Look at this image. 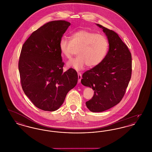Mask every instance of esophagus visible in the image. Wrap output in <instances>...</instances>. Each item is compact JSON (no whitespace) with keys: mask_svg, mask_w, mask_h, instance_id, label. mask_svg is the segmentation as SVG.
<instances>
[{"mask_svg":"<svg viewBox=\"0 0 152 152\" xmlns=\"http://www.w3.org/2000/svg\"><path fill=\"white\" fill-rule=\"evenodd\" d=\"M82 78V75L81 73H78V82L80 83L81 82V80Z\"/></svg>","mask_w":152,"mask_h":152,"instance_id":"esophagus-1","label":"esophagus"}]
</instances>
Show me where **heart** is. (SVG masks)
<instances>
[{"label":"heart","instance_id":"1","mask_svg":"<svg viewBox=\"0 0 152 152\" xmlns=\"http://www.w3.org/2000/svg\"><path fill=\"white\" fill-rule=\"evenodd\" d=\"M71 40L62 37L59 42V50L61 55L71 59L78 50L79 56L69 61L67 66L80 71L87 65L93 68L99 65L105 58L108 50L107 38L87 29H80L74 32Z\"/></svg>","mask_w":152,"mask_h":152}]
</instances>
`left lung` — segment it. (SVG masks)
Returning <instances> with one entry per match:
<instances>
[{"label":"left lung","instance_id":"obj_1","mask_svg":"<svg viewBox=\"0 0 152 152\" xmlns=\"http://www.w3.org/2000/svg\"><path fill=\"white\" fill-rule=\"evenodd\" d=\"M96 25L107 36L109 51L101 63L83 73L81 83L94 91L93 97L86 102L87 108L93 112H101L122 100L131 78L132 55L117 33Z\"/></svg>","mask_w":152,"mask_h":152}]
</instances>
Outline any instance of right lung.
Returning <instances> with one entry per match:
<instances>
[{
  "label": "right lung",
  "instance_id": "right-lung-1",
  "mask_svg": "<svg viewBox=\"0 0 152 152\" xmlns=\"http://www.w3.org/2000/svg\"><path fill=\"white\" fill-rule=\"evenodd\" d=\"M69 22H48L33 32L23 45L19 61L22 89L37 108H59L68 92L76 86L78 76L72 68L65 72L59 42Z\"/></svg>",
  "mask_w": 152,
  "mask_h": 152
}]
</instances>
